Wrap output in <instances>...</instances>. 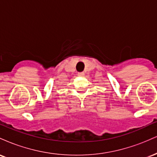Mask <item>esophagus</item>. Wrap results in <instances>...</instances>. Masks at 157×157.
Returning a JSON list of instances; mask_svg holds the SVG:
<instances>
[{
  "label": "esophagus",
  "instance_id": "1",
  "mask_svg": "<svg viewBox=\"0 0 157 157\" xmlns=\"http://www.w3.org/2000/svg\"><path fill=\"white\" fill-rule=\"evenodd\" d=\"M77 75H78V76H80V77L84 76L85 73H84V72H79L78 74H77Z\"/></svg>",
  "mask_w": 157,
  "mask_h": 157
}]
</instances>
